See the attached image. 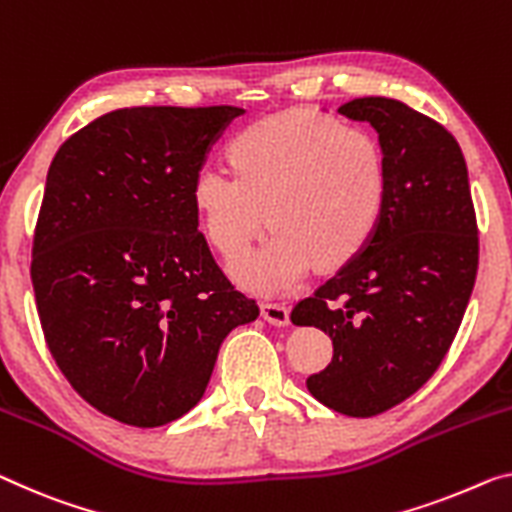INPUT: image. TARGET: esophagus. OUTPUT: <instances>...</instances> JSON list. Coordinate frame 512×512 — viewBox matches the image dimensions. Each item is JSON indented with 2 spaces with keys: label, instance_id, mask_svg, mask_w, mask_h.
<instances>
[{
  "label": "esophagus",
  "instance_id": "esophagus-1",
  "mask_svg": "<svg viewBox=\"0 0 512 512\" xmlns=\"http://www.w3.org/2000/svg\"><path fill=\"white\" fill-rule=\"evenodd\" d=\"M263 318L270 322V325H288L290 322V309L286 304H279V302H265L263 304Z\"/></svg>",
  "mask_w": 512,
  "mask_h": 512
}]
</instances>
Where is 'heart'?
<instances>
[{
    "label": "heart",
    "instance_id": "1",
    "mask_svg": "<svg viewBox=\"0 0 512 512\" xmlns=\"http://www.w3.org/2000/svg\"><path fill=\"white\" fill-rule=\"evenodd\" d=\"M192 196L226 258L249 247L267 215L277 222L233 265L245 286L277 295L300 286L318 261H348L371 238L387 196V160L368 130L293 109L249 125L233 164H203Z\"/></svg>",
    "mask_w": 512,
    "mask_h": 512
}]
</instances>
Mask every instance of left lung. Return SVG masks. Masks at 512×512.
Listing matches in <instances>:
<instances>
[{
  "instance_id": "left-lung-1",
  "label": "left lung",
  "mask_w": 512,
  "mask_h": 512,
  "mask_svg": "<svg viewBox=\"0 0 512 512\" xmlns=\"http://www.w3.org/2000/svg\"><path fill=\"white\" fill-rule=\"evenodd\" d=\"M368 121L387 160V196L366 245L295 306V325L334 343L306 380L348 416L391 410L426 384L451 348L478 272V224L465 155L442 123L391 98L336 109Z\"/></svg>"
}]
</instances>
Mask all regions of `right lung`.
I'll use <instances>...</instances> for the list:
<instances>
[{"label": "right lung", "instance_id": "add662e5", "mask_svg": "<svg viewBox=\"0 0 512 512\" xmlns=\"http://www.w3.org/2000/svg\"><path fill=\"white\" fill-rule=\"evenodd\" d=\"M240 107H123L47 171L31 283L59 371L98 412L157 428L199 403L231 329L258 318L199 231L192 185Z\"/></svg>", "mask_w": 512, "mask_h": 512}]
</instances>
